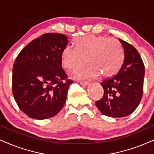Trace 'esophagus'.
I'll list each match as a JSON object with an SVG mask.
<instances>
[{
	"mask_svg": "<svg viewBox=\"0 0 154 154\" xmlns=\"http://www.w3.org/2000/svg\"><path fill=\"white\" fill-rule=\"evenodd\" d=\"M79 83H80L81 85H82V86H87V85L89 83L88 81H79Z\"/></svg>",
	"mask_w": 154,
	"mask_h": 154,
	"instance_id": "obj_1",
	"label": "esophagus"
}]
</instances>
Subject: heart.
Returning <instances> with one entry per match:
<instances>
[{
  "label": "heart",
  "instance_id": "b5f03b06",
  "mask_svg": "<svg viewBox=\"0 0 154 154\" xmlns=\"http://www.w3.org/2000/svg\"><path fill=\"white\" fill-rule=\"evenodd\" d=\"M75 43V48L68 45L63 51L62 63L67 69L76 71L87 61V67L77 73L79 79H95L99 73L111 77L122 66L123 48L115 38L88 35L77 38Z\"/></svg>",
  "mask_w": 154,
  "mask_h": 154
}]
</instances>
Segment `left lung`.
Wrapping results in <instances>:
<instances>
[{"mask_svg":"<svg viewBox=\"0 0 154 154\" xmlns=\"http://www.w3.org/2000/svg\"><path fill=\"white\" fill-rule=\"evenodd\" d=\"M124 59L117 74L100 83L104 94L96 102L99 111L110 117H124L133 113L143 96L145 68L138 51L119 38Z\"/></svg>","mask_w":154,"mask_h":154,"instance_id":"8db88e82","label":"left lung"}]
</instances>
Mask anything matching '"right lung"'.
<instances>
[{
  "mask_svg": "<svg viewBox=\"0 0 154 154\" xmlns=\"http://www.w3.org/2000/svg\"><path fill=\"white\" fill-rule=\"evenodd\" d=\"M68 37L45 33L26 45L13 67L12 91L19 109L32 119L54 116L63 107L73 82L62 68Z\"/></svg>",
  "mask_w": 154,
  "mask_h": 154,
  "instance_id": "add662e5",
  "label": "right lung"
}]
</instances>
